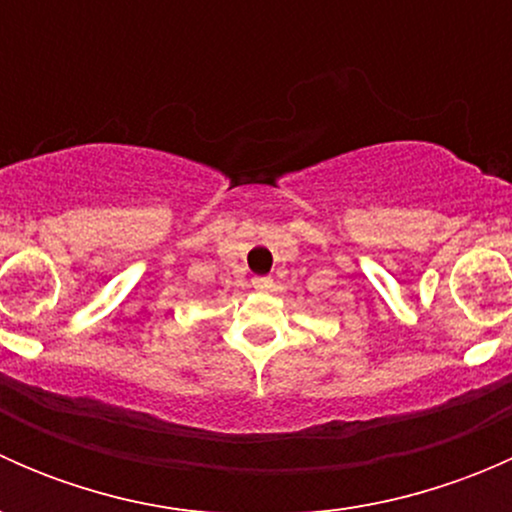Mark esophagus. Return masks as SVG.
I'll use <instances>...</instances> for the list:
<instances>
[{"label": "esophagus", "mask_w": 512, "mask_h": 512, "mask_svg": "<svg viewBox=\"0 0 512 512\" xmlns=\"http://www.w3.org/2000/svg\"><path fill=\"white\" fill-rule=\"evenodd\" d=\"M272 285H275L272 277H255V280H252V287L255 289H272Z\"/></svg>", "instance_id": "1"}]
</instances>
